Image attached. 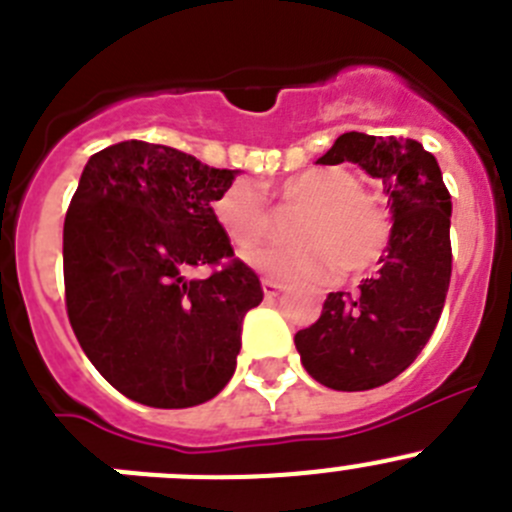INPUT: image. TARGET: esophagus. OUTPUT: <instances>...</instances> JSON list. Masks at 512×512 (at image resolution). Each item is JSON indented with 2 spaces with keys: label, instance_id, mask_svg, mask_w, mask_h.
<instances>
[{
  "label": "esophagus",
  "instance_id": "obj_1",
  "mask_svg": "<svg viewBox=\"0 0 512 512\" xmlns=\"http://www.w3.org/2000/svg\"><path fill=\"white\" fill-rule=\"evenodd\" d=\"M261 286H264L266 299H274V296H279V291L284 289V284H281V281L269 279V276H266V279H261Z\"/></svg>",
  "mask_w": 512,
  "mask_h": 512
}]
</instances>
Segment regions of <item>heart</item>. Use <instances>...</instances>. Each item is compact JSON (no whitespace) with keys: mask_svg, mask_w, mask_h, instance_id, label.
I'll return each instance as SVG.
<instances>
[{"mask_svg":"<svg viewBox=\"0 0 512 512\" xmlns=\"http://www.w3.org/2000/svg\"><path fill=\"white\" fill-rule=\"evenodd\" d=\"M289 211H301L291 226L296 243L248 256L253 266L286 279H324L342 269L362 274L382 259L392 236V216L379 196L364 191L347 168H309L276 188ZM213 216L241 253L256 251L274 233V213L259 191L243 180L213 201Z\"/></svg>","mask_w":512,"mask_h":512,"instance_id":"b5f03b06","label":"heart"}]
</instances>
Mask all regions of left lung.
<instances>
[{
  "label": "left lung",
  "mask_w": 512,
  "mask_h": 512,
  "mask_svg": "<svg viewBox=\"0 0 512 512\" xmlns=\"http://www.w3.org/2000/svg\"><path fill=\"white\" fill-rule=\"evenodd\" d=\"M344 160L382 180L394 218L389 248L357 296H326L319 319L294 342L316 382L364 392L405 372L435 332L452 274V203L435 155L417 140L344 133L316 163Z\"/></svg>",
  "instance_id": "left-lung-1"
}]
</instances>
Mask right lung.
Returning a JSON list of instances; mask_svg holds the SVG:
<instances>
[{"label": "right lung", "mask_w": 512, "mask_h": 512, "mask_svg": "<svg viewBox=\"0 0 512 512\" xmlns=\"http://www.w3.org/2000/svg\"><path fill=\"white\" fill-rule=\"evenodd\" d=\"M233 180L145 140L82 170L62 233L67 316L97 372L140 405H203L233 377L241 321L264 299L213 216ZM198 265L212 274L188 280Z\"/></svg>", "instance_id": "1"}]
</instances>
